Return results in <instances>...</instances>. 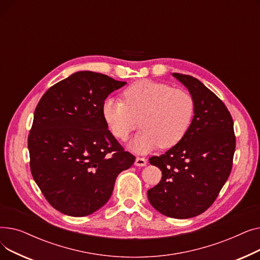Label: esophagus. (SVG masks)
Listing matches in <instances>:
<instances>
[{"label":"esophagus","mask_w":260,"mask_h":260,"mask_svg":"<svg viewBox=\"0 0 260 260\" xmlns=\"http://www.w3.org/2000/svg\"><path fill=\"white\" fill-rule=\"evenodd\" d=\"M146 159L145 158H142V157H137L136 158V161H135V166L137 167H145L146 166Z\"/></svg>","instance_id":"obj_1"}]
</instances>
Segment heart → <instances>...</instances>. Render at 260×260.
<instances>
[{"mask_svg":"<svg viewBox=\"0 0 260 260\" xmlns=\"http://www.w3.org/2000/svg\"><path fill=\"white\" fill-rule=\"evenodd\" d=\"M123 101L107 98L102 104L106 125L119 140H126L139 122L142 129L131 148L145 154L179 143L192 123L195 103L188 91L152 80H140L124 89Z\"/></svg>","mask_w":260,"mask_h":260,"instance_id":"b5f03b06","label":"heart"}]
</instances>
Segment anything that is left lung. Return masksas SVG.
Segmentation results:
<instances>
[{"instance_id": "obj_1", "label": "left lung", "mask_w": 260, "mask_h": 260, "mask_svg": "<svg viewBox=\"0 0 260 260\" xmlns=\"http://www.w3.org/2000/svg\"><path fill=\"white\" fill-rule=\"evenodd\" d=\"M173 76L192 94L195 113L179 143L149 158L162 178L147 190V197L161 214L186 219L207 211L216 200L233 166L236 138L230 112L212 90L192 76Z\"/></svg>"}]
</instances>
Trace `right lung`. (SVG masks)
<instances>
[{
	"label": "right lung",
	"mask_w": 260,
	"mask_h": 260,
	"mask_svg": "<svg viewBox=\"0 0 260 260\" xmlns=\"http://www.w3.org/2000/svg\"><path fill=\"white\" fill-rule=\"evenodd\" d=\"M126 82L78 72L40 99L28 135L30 171L50 206L74 217L92 214L112 196L117 176L136 158L107 128L102 104Z\"/></svg>",
	"instance_id": "obj_1"
}]
</instances>
